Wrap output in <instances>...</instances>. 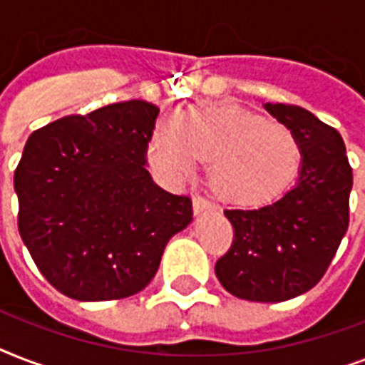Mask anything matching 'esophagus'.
<instances>
[{
  "instance_id": "34e87169",
  "label": "esophagus",
  "mask_w": 365,
  "mask_h": 365,
  "mask_svg": "<svg viewBox=\"0 0 365 365\" xmlns=\"http://www.w3.org/2000/svg\"><path fill=\"white\" fill-rule=\"evenodd\" d=\"M210 208H212L210 200L202 199V197H195V199H193L195 216H200V214H205V212L210 210Z\"/></svg>"
}]
</instances>
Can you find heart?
<instances>
[{"label":"heart","instance_id":"obj_1","mask_svg":"<svg viewBox=\"0 0 365 365\" xmlns=\"http://www.w3.org/2000/svg\"><path fill=\"white\" fill-rule=\"evenodd\" d=\"M149 165L178 182L208 160L212 191L231 205H261L284 193L299 170L294 132L235 104L195 106L166 113L153 128Z\"/></svg>","mask_w":365,"mask_h":365}]
</instances>
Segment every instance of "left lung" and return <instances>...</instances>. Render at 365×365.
Here are the masks:
<instances>
[{
	"label": "left lung",
	"mask_w": 365,
	"mask_h": 365,
	"mask_svg": "<svg viewBox=\"0 0 365 365\" xmlns=\"http://www.w3.org/2000/svg\"><path fill=\"white\" fill-rule=\"evenodd\" d=\"M299 143L297 180L272 202L225 210L233 246L216 277L235 297L278 303L314 288L349 227L352 168L343 138L299 106L263 104Z\"/></svg>",
	"instance_id": "left-lung-1"
}]
</instances>
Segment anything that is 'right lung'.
I'll return each mask as SVG.
<instances>
[{
	"label": "right lung",
	"mask_w": 365,
	"mask_h": 365,
	"mask_svg": "<svg viewBox=\"0 0 365 365\" xmlns=\"http://www.w3.org/2000/svg\"><path fill=\"white\" fill-rule=\"evenodd\" d=\"M159 108L128 100L62 117L28 138L16 170L19 231L41 274L77 301L142 292L168 240L193 222L187 197L145 168Z\"/></svg>",
	"instance_id": "1"
}]
</instances>
